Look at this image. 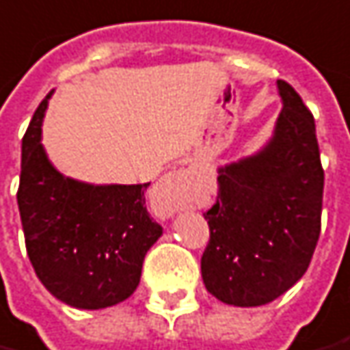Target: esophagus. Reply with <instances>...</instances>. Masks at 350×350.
<instances>
[{"mask_svg":"<svg viewBox=\"0 0 350 350\" xmlns=\"http://www.w3.org/2000/svg\"><path fill=\"white\" fill-rule=\"evenodd\" d=\"M189 182H191V174L187 170H174L161 180L159 195L163 199H167L170 204H174L178 197L182 195V191L189 187Z\"/></svg>","mask_w":350,"mask_h":350,"instance_id":"esophagus-1","label":"esophagus"}]
</instances>
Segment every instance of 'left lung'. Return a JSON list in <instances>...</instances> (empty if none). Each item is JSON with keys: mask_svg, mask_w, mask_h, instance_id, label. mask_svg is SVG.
Returning a JSON list of instances; mask_svg holds the SVG:
<instances>
[{"mask_svg": "<svg viewBox=\"0 0 350 350\" xmlns=\"http://www.w3.org/2000/svg\"><path fill=\"white\" fill-rule=\"evenodd\" d=\"M282 111L256 155L217 170V197L204 212L210 241L202 280L219 301L258 307L305 275L319 243L324 170L314 117L292 85L278 81Z\"/></svg>", "mask_w": 350, "mask_h": 350, "instance_id": "1", "label": "left lung"}]
</instances>
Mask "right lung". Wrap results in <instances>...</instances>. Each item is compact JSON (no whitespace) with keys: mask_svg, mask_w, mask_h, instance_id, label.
Segmentation results:
<instances>
[{"mask_svg":"<svg viewBox=\"0 0 350 350\" xmlns=\"http://www.w3.org/2000/svg\"><path fill=\"white\" fill-rule=\"evenodd\" d=\"M49 96L22 138L16 200L26 252L56 299L75 309H106L134 294L163 227L146 208L150 183L90 185L51 165L41 146Z\"/></svg>","mask_w":350,"mask_h":350,"instance_id":"1","label":"right lung"}]
</instances>
